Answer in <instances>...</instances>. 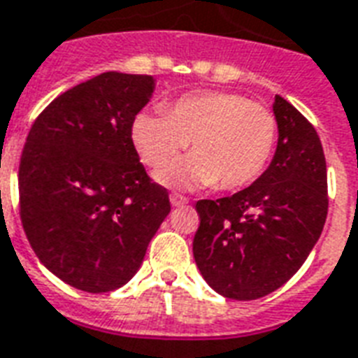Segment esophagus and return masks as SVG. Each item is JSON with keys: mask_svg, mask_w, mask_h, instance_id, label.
<instances>
[{"mask_svg": "<svg viewBox=\"0 0 358 358\" xmlns=\"http://www.w3.org/2000/svg\"><path fill=\"white\" fill-rule=\"evenodd\" d=\"M171 204H173V206H184V204H187V199L178 195V193H173V195H171Z\"/></svg>", "mask_w": 358, "mask_h": 358, "instance_id": "obj_1", "label": "esophagus"}]
</instances>
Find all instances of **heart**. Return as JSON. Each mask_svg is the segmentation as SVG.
I'll return each instance as SVG.
<instances>
[{"label":"heart","instance_id":"b5f03b06","mask_svg":"<svg viewBox=\"0 0 358 358\" xmlns=\"http://www.w3.org/2000/svg\"><path fill=\"white\" fill-rule=\"evenodd\" d=\"M278 141V122L264 105L231 92H197L180 97L165 114L138 113L131 143L150 169H162L190 143L194 154L155 178L173 187L240 189L266 171Z\"/></svg>","mask_w":358,"mask_h":358}]
</instances>
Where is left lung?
Returning a JSON list of instances; mask_svg holds the SVG:
<instances>
[{
  "mask_svg": "<svg viewBox=\"0 0 358 358\" xmlns=\"http://www.w3.org/2000/svg\"><path fill=\"white\" fill-rule=\"evenodd\" d=\"M276 154L250 187L203 199L193 257L215 293L255 300L287 282L321 236L329 197L327 161L317 131L276 95Z\"/></svg>",
  "mask_w": 358,
  "mask_h": 358,
  "instance_id": "left-lung-1",
  "label": "left lung"
}]
</instances>
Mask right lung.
<instances>
[{
  "mask_svg": "<svg viewBox=\"0 0 358 358\" xmlns=\"http://www.w3.org/2000/svg\"><path fill=\"white\" fill-rule=\"evenodd\" d=\"M154 88V76L108 71L58 95L29 129L18 169L22 227L41 263L71 287L125 285L171 212L167 189L131 143Z\"/></svg>",
  "mask_w": 358,
  "mask_h": 358,
  "instance_id": "add662e5",
  "label": "right lung"
}]
</instances>
